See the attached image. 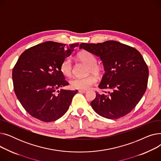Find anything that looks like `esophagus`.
Listing matches in <instances>:
<instances>
[{
    "label": "esophagus",
    "mask_w": 161,
    "mask_h": 161,
    "mask_svg": "<svg viewBox=\"0 0 161 161\" xmlns=\"http://www.w3.org/2000/svg\"><path fill=\"white\" fill-rule=\"evenodd\" d=\"M78 91L80 92H83V93H86V92H87V90H79Z\"/></svg>",
    "instance_id": "esophagus-1"
}]
</instances>
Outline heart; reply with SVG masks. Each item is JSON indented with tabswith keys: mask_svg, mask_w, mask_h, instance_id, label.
I'll return each mask as SVG.
<instances>
[{
	"mask_svg": "<svg viewBox=\"0 0 161 161\" xmlns=\"http://www.w3.org/2000/svg\"><path fill=\"white\" fill-rule=\"evenodd\" d=\"M78 57L89 65V72L98 75L100 73V67L97 64V58L93 54L89 52H81L78 55ZM72 59L70 57H65L60 66V70L61 72L66 76H70L72 74ZM97 78L95 75H90L85 78H74L71 80L70 85L74 88L80 90H87L90 89L92 86L97 83Z\"/></svg>",
	"mask_w": 161,
	"mask_h": 161,
	"instance_id": "obj_1",
	"label": "heart"
}]
</instances>
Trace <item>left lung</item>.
Segmentation results:
<instances>
[{
	"label": "left lung",
	"mask_w": 161,
	"mask_h": 161,
	"mask_svg": "<svg viewBox=\"0 0 161 161\" xmlns=\"http://www.w3.org/2000/svg\"><path fill=\"white\" fill-rule=\"evenodd\" d=\"M83 49L99 57L105 71L98 87L108 90L97 92L91 106L99 115L115 119L135 108L147 89L149 70L137 49L121 42L108 40L103 43H81Z\"/></svg>",
	"instance_id": "left-lung-1"
}]
</instances>
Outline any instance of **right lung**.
<instances>
[{"label":"right lung","instance_id":"add662e5","mask_svg":"<svg viewBox=\"0 0 161 161\" xmlns=\"http://www.w3.org/2000/svg\"><path fill=\"white\" fill-rule=\"evenodd\" d=\"M78 45L47 41L29 48L20 55L12 71L14 89L22 106L33 117L52 122L68 111L78 90L61 89L69 83L60 66Z\"/></svg>","mask_w":161,"mask_h":161}]
</instances>
